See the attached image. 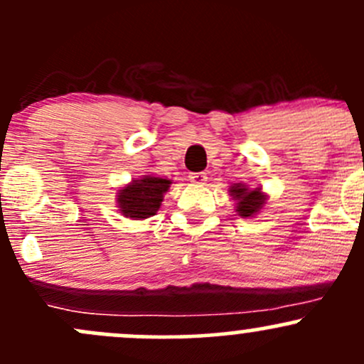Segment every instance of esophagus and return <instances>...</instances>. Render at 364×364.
<instances>
[{
  "instance_id": "1",
  "label": "esophagus",
  "mask_w": 364,
  "mask_h": 364,
  "mask_svg": "<svg viewBox=\"0 0 364 364\" xmlns=\"http://www.w3.org/2000/svg\"><path fill=\"white\" fill-rule=\"evenodd\" d=\"M188 178L193 185H205V181H208V176H205L204 172H192Z\"/></svg>"
}]
</instances>
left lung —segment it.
<instances>
[{"mask_svg": "<svg viewBox=\"0 0 364 364\" xmlns=\"http://www.w3.org/2000/svg\"><path fill=\"white\" fill-rule=\"evenodd\" d=\"M230 195L237 202L235 211L239 216L251 218L256 213L262 211V208L267 202V195L262 192V188H247L242 183H235L230 186Z\"/></svg>", "mask_w": 364, "mask_h": 364, "instance_id": "obj_1", "label": "left lung"}]
</instances>
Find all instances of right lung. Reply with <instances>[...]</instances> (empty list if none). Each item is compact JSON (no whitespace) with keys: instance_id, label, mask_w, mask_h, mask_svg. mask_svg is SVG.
Returning <instances> with one entry per match:
<instances>
[{"instance_id":"add662e5","label":"right lung","mask_w":364,"mask_h":364,"mask_svg":"<svg viewBox=\"0 0 364 364\" xmlns=\"http://www.w3.org/2000/svg\"><path fill=\"white\" fill-rule=\"evenodd\" d=\"M171 179L143 176L141 179H132L127 186L118 190L117 204L118 211L131 220H144L160 209L164 193L169 190Z\"/></svg>"}]
</instances>
